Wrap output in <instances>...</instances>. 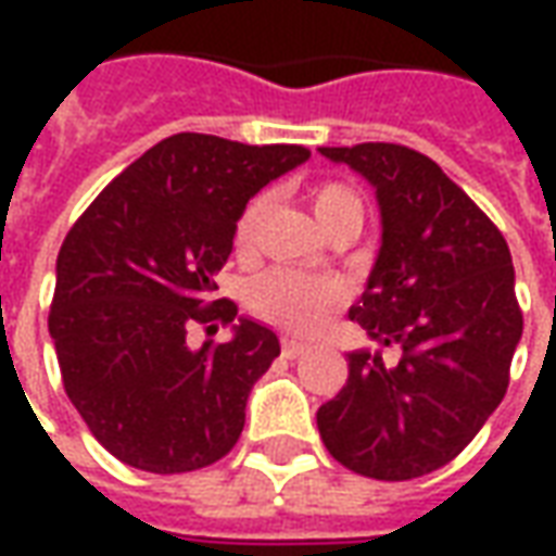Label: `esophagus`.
<instances>
[{
  "label": "esophagus",
  "mask_w": 556,
  "mask_h": 556,
  "mask_svg": "<svg viewBox=\"0 0 556 556\" xmlns=\"http://www.w3.org/2000/svg\"><path fill=\"white\" fill-rule=\"evenodd\" d=\"M309 351V345H303V342H291V339H282V357H289V361H298Z\"/></svg>",
  "instance_id": "obj_1"
}]
</instances>
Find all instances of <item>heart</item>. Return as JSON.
<instances>
[{"instance_id":"heart-1","label":"heart","mask_w":556,"mask_h":556,"mask_svg":"<svg viewBox=\"0 0 556 556\" xmlns=\"http://www.w3.org/2000/svg\"><path fill=\"white\" fill-rule=\"evenodd\" d=\"M258 211H262V202H250L238 219V231H235L238 247L250 243L253 238ZM313 214L318 226L325 229L345 214L361 217V199L342 184H321L313 190ZM342 301H345V286L339 279L309 277V274L289 270V267L267 270L265 277L255 279L250 289V306L255 313L265 315L274 325L289 327L294 333H309L315 327L325 325L327 315Z\"/></svg>"}]
</instances>
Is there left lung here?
I'll return each mask as SVG.
<instances>
[{
  "instance_id": "obj_1",
  "label": "left lung",
  "mask_w": 556,
  "mask_h": 556,
  "mask_svg": "<svg viewBox=\"0 0 556 556\" xmlns=\"http://www.w3.org/2000/svg\"><path fill=\"white\" fill-rule=\"evenodd\" d=\"M375 187L381 247L351 321L378 345L345 354L349 381L315 419L354 473L422 477L465 450L506 396L521 339L515 267L497 226L414 148H318Z\"/></svg>"
}]
</instances>
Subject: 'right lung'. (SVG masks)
<instances>
[{"label": "right lung", "mask_w": 556, "mask_h": 556, "mask_svg": "<svg viewBox=\"0 0 556 556\" xmlns=\"http://www.w3.org/2000/svg\"><path fill=\"white\" fill-rule=\"evenodd\" d=\"M306 160L301 146L175 134L134 160L67 231L50 337L67 399L118 462L187 473L238 443L250 390L279 357V339L231 301H205L247 202ZM193 320H226L232 339L190 350Z\"/></svg>", "instance_id": "add662e5"}]
</instances>
